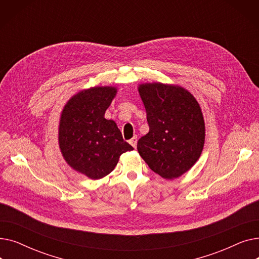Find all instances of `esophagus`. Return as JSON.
<instances>
[{"mask_svg":"<svg viewBox=\"0 0 259 259\" xmlns=\"http://www.w3.org/2000/svg\"><path fill=\"white\" fill-rule=\"evenodd\" d=\"M129 144H130L133 148H137V145H138V137H137V135H134V137L129 141Z\"/></svg>","mask_w":259,"mask_h":259,"instance_id":"34e87169","label":"esophagus"}]
</instances>
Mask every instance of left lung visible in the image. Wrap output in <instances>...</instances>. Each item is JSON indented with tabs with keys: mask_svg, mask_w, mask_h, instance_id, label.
<instances>
[{
	"mask_svg": "<svg viewBox=\"0 0 259 259\" xmlns=\"http://www.w3.org/2000/svg\"><path fill=\"white\" fill-rule=\"evenodd\" d=\"M144 103L149 132L138 142V150L152 171L174 180L191 169L205 145L206 126L201 108L186 88L144 83L138 87Z\"/></svg>",
	"mask_w": 259,
	"mask_h": 259,
	"instance_id": "1",
	"label": "left lung"
}]
</instances>
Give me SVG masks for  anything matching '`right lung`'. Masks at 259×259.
I'll use <instances>...</instances> for the list:
<instances>
[{
  "mask_svg": "<svg viewBox=\"0 0 259 259\" xmlns=\"http://www.w3.org/2000/svg\"><path fill=\"white\" fill-rule=\"evenodd\" d=\"M115 86L83 89L68 100L59 122V147L65 161L90 180L111 173L119 156L133 147L122 140L116 122L105 112L115 98Z\"/></svg>",
  "mask_w": 259,
  "mask_h": 259,
  "instance_id": "add662e5",
  "label": "right lung"
}]
</instances>
